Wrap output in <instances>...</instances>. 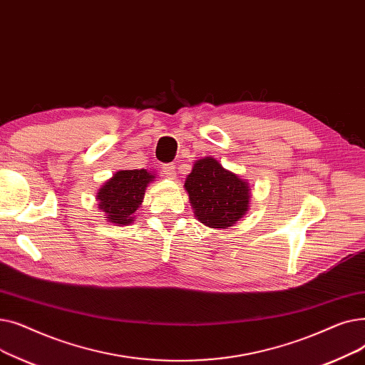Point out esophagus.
Returning a JSON list of instances; mask_svg holds the SVG:
<instances>
[{
	"mask_svg": "<svg viewBox=\"0 0 365 365\" xmlns=\"http://www.w3.org/2000/svg\"><path fill=\"white\" fill-rule=\"evenodd\" d=\"M163 171H164L165 176L173 178V176L176 175V165L175 164H164L163 165Z\"/></svg>",
	"mask_w": 365,
	"mask_h": 365,
	"instance_id": "1",
	"label": "esophagus"
}]
</instances>
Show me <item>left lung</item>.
Returning <instances> with one entry per match:
<instances>
[{"label": "left lung", "instance_id": "obj_1", "mask_svg": "<svg viewBox=\"0 0 365 365\" xmlns=\"http://www.w3.org/2000/svg\"><path fill=\"white\" fill-rule=\"evenodd\" d=\"M195 217L205 226L229 229L250 208V185L216 158L198 160L185 180Z\"/></svg>", "mask_w": 365, "mask_h": 365}]
</instances>
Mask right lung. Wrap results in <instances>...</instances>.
Segmentation results:
<instances>
[{
    "label": "right lung",
    "mask_w": 365,
    "mask_h": 365,
    "mask_svg": "<svg viewBox=\"0 0 365 365\" xmlns=\"http://www.w3.org/2000/svg\"><path fill=\"white\" fill-rule=\"evenodd\" d=\"M153 179L155 175L146 168L117 171L98 190V208L109 223L117 226L133 223L136 210L143 202L145 190Z\"/></svg>",
    "instance_id": "add662e5"
}]
</instances>
